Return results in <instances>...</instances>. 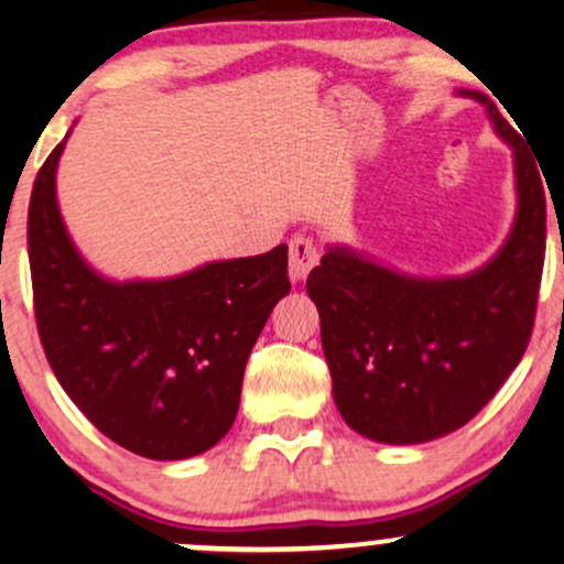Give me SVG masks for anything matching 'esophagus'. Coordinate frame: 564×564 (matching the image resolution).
Segmentation results:
<instances>
[{
	"instance_id": "esophagus-1",
	"label": "esophagus",
	"mask_w": 564,
	"mask_h": 564,
	"mask_svg": "<svg viewBox=\"0 0 564 564\" xmlns=\"http://www.w3.org/2000/svg\"><path fill=\"white\" fill-rule=\"evenodd\" d=\"M321 260V249L315 238L294 236L289 241V273L294 281H302Z\"/></svg>"
}]
</instances>
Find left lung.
<instances>
[{
    "label": "left lung",
    "instance_id": "8db88e82",
    "mask_svg": "<svg viewBox=\"0 0 564 564\" xmlns=\"http://www.w3.org/2000/svg\"><path fill=\"white\" fill-rule=\"evenodd\" d=\"M514 148L520 209L507 246L467 278L422 281L347 249L307 275L345 422L379 443H426L475 419L525 355L546 257V196L517 129L480 93Z\"/></svg>",
    "mask_w": 564,
    "mask_h": 564
}]
</instances>
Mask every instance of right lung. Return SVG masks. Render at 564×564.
<instances>
[{
    "label": "right lung",
    "mask_w": 564,
    "mask_h": 564,
    "mask_svg": "<svg viewBox=\"0 0 564 564\" xmlns=\"http://www.w3.org/2000/svg\"><path fill=\"white\" fill-rule=\"evenodd\" d=\"M61 153L63 142L29 204L34 315L50 368L121 448L159 462L209 451L228 435L251 347L291 289L286 243L170 281H102L57 212Z\"/></svg>",
    "instance_id": "1"
}]
</instances>
